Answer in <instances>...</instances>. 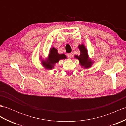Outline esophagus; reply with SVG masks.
I'll list each match as a JSON object with an SVG mask.
<instances>
[{"label": "esophagus", "mask_w": 126, "mask_h": 126, "mask_svg": "<svg viewBox=\"0 0 126 126\" xmlns=\"http://www.w3.org/2000/svg\"><path fill=\"white\" fill-rule=\"evenodd\" d=\"M67 55H68V58H71L72 57V56H73V55H72V53H68Z\"/></svg>", "instance_id": "obj_1"}]
</instances>
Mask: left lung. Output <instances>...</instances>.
<instances>
[{"mask_svg":"<svg viewBox=\"0 0 126 126\" xmlns=\"http://www.w3.org/2000/svg\"><path fill=\"white\" fill-rule=\"evenodd\" d=\"M78 48L80 51V55H75L74 58L78 59L81 67L84 69L90 68L94 64V61L89 57L87 48L84 44L79 45Z\"/></svg>","mask_w":126,"mask_h":126,"instance_id":"obj_1","label":"left lung"}]
</instances>
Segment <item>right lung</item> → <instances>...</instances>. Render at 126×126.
I'll return each mask as SVG.
<instances>
[{
	"label": "right lung",
	"instance_id": "obj_1",
	"mask_svg": "<svg viewBox=\"0 0 126 126\" xmlns=\"http://www.w3.org/2000/svg\"><path fill=\"white\" fill-rule=\"evenodd\" d=\"M66 56L64 54H59L58 50L54 47L50 48L47 57L45 60H41L42 65L47 70H52L55 68V65L61 60H65Z\"/></svg>",
	"mask_w": 126,
	"mask_h": 126
}]
</instances>
